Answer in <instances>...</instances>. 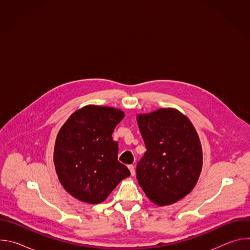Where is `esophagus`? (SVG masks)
Masks as SVG:
<instances>
[{
	"instance_id": "1",
	"label": "esophagus",
	"mask_w": 250,
	"mask_h": 250,
	"mask_svg": "<svg viewBox=\"0 0 250 250\" xmlns=\"http://www.w3.org/2000/svg\"><path fill=\"white\" fill-rule=\"evenodd\" d=\"M128 169H129V171H130L131 176H134V175H135V169H134V166H133V165H128Z\"/></svg>"
}]
</instances>
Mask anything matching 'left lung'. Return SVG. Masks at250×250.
<instances>
[{
  "instance_id": "1",
  "label": "left lung",
  "mask_w": 250,
  "mask_h": 250,
  "mask_svg": "<svg viewBox=\"0 0 250 250\" xmlns=\"http://www.w3.org/2000/svg\"><path fill=\"white\" fill-rule=\"evenodd\" d=\"M146 151L136 166V179L150 201L166 206L195 187L203 155L198 133L187 117L175 109L137 116Z\"/></svg>"
}]
</instances>
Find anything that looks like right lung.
Returning <instances> with one entry per match:
<instances>
[{
  "label": "right lung",
  "mask_w": 250,
  "mask_h": 250,
  "mask_svg": "<svg viewBox=\"0 0 250 250\" xmlns=\"http://www.w3.org/2000/svg\"><path fill=\"white\" fill-rule=\"evenodd\" d=\"M125 114L114 108L86 105L60 128L54 165L64 189L76 199L99 204L130 175L118 160L119 146L112 137Z\"/></svg>",
  "instance_id": "obj_1"
}]
</instances>
